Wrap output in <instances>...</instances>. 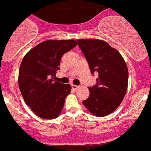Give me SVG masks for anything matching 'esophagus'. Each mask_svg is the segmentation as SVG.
Here are the masks:
<instances>
[{"label":"esophagus","instance_id":"1","mask_svg":"<svg viewBox=\"0 0 151 151\" xmlns=\"http://www.w3.org/2000/svg\"><path fill=\"white\" fill-rule=\"evenodd\" d=\"M71 87H72V89H74V90H77V89H78L80 86H76V85H74V84H73V85H71Z\"/></svg>","mask_w":151,"mask_h":151}]
</instances>
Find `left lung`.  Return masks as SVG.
I'll list each match as a JSON object with an SVG mask.
<instances>
[{"mask_svg":"<svg viewBox=\"0 0 151 151\" xmlns=\"http://www.w3.org/2000/svg\"><path fill=\"white\" fill-rule=\"evenodd\" d=\"M77 41L92 74H99L97 83L89 87V96L83 104L94 116H105L114 112L124 99L129 79L126 64L118 50L104 40L79 39Z\"/></svg>","mask_w":151,"mask_h":151,"instance_id":"left-lung-1","label":"left lung"}]
</instances>
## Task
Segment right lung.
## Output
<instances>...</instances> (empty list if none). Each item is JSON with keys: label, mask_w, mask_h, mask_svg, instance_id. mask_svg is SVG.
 Returning <instances> with one entry per match:
<instances>
[{"label": "right lung", "mask_w": 151, "mask_h": 151, "mask_svg": "<svg viewBox=\"0 0 151 151\" xmlns=\"http://www.w3.org/2000/svg\"><path fill=\"white\" fill-rule=\"evenodd\" d=\"M77 46L74 40H46L24 56L19 70V87L24 101L37 116L55 119L60 114L71 89L52 79L62 55Z\"/></svg>", "instance_id": "add662e5"}]
</instances>
